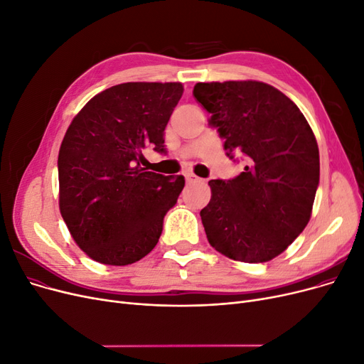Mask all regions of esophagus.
<instances>
[{"label":"esophagus","instance_id":"esophagus-1","mask_svg":"<svg viewBox=\"0 0 364 364\" xmlns=\"http://www.w3.org/2000/svg\"><path fill=\"white\" fill-rule=\"evenodd\" d=\"M185 179H186L188 183H196V182H201L203 181V179L197 178L194 173H185Z\"/></svg>","mask_w":364,"mask_h":364}]
</instances>
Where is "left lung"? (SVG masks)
<instances>
[{
	"mask_svg": "<svg viewBox=\"0 0 364 364\" xmlns=\"http://www.w3.org/2000/svg\"><path fill=\"white\" fill-rule=\"evenodd\" d=\"M194 97L212 114L227 155L246 159L230 181L212 179L200 212L207 240L234 261L268 262L309 222L320 181L316 136L286 95L261 81L197 82Z\"/></svg>",
	"mask_w": 364,
	"mask_h": 364,
	"instance_id": "1",
	"label": "left lung"
}]
</instances>
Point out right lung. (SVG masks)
<instances>
[{
    "mask_svg": "<svg viewBox=\"0 0 364 364\" xmlns=\"http://www.w3.org/2000/svg\"><path fill=\"white\" fill-rule=\"evenodd\" d=\"M181 82H123L92 97L59 149V209L78 247L105 265L141 261L163 231L183 176L141 167L142 151L166 152L164 129Z\"/></svg>",
    "mask_w": 364,
    "mask_h": 364,
    "instance_id": "right-lung-1",
    "label": "right lung"
}]
</instances>
